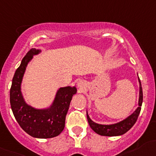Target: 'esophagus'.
Instances as JSON below:
<instances>
[{
    "mask_svg": "<svg viewBox=\"0 0 156 156\" xmlns=\"http://www.w3.org/2000/svg\"><path fill=\"white\" fill-rule=\"evenodd\" d=\"M77 86H78V87L80 88V90L81 91L83 90V89L85 88V87H86L85 83H84L83 81H82V80H80L79 82L77 83Z\"/></svg>",
    "mask_w": 156,
    "mask_h": 156,
    "instance_id": "esophagus-1",
    "label": "esophagus"
}]
</instances>
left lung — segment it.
Wrapping results in <instances>:
<instances>
[{"mask_svg":"<svg viewBox=\"0 0 156 156\" xmlns=\"http://www.w3.org/2000/svg\"><path fill=\"white\" fill-rule=\"evenodd\" d=\"M138 83H139V98H138V107L131 115L125 119L119 121V122L111 124V125H101L98 123L94 122L90 119L87 111V117L90 128L95 131L96 133L102 136H119L122 135L127 131H129L136 122L138 117L141 111V107L143 101V93L141 88V81L138 76Z\"/></svg>","mask_w":156,"mask_h":156,"instance_id":"obj_1","label":"left lung"}]
</instances>
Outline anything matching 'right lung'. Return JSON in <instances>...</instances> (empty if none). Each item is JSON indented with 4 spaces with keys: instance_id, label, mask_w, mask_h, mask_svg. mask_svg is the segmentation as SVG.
<instances>
[{
    "instance_id": "right-lung-1",
    "label": "right lung",
    "mask_w": 156,
    "mask_h": 156,
    "mask_svg": "<svg viewBox=\"0 0 156 156\" xmlns=\"http://www.w3.org/2000/svg\"><path fill=\"white\" fill-rule=\"evenodd\" d=\"M41 52V49L31 48L22 58L13 77L10 103L15 119L26 133L34 138H51L58 136L63 131L66 116L77 89L75 86L58 88L53 101L48 108L39 109L27 104L21 92L23 76L34 55Z\"/></svg>"
}]
</instances>
